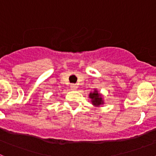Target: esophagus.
Instances as JSON below:
<instances>
[{
    "mask_svg": "<svg viewBox=\"0 0 156 156\" xmlns=\"http://www.w3.org/2000/svg\"><path fill=\"white\" fill-rule=\"evenodd\" d=\"M77 87H77L76 84H71V85H70V89H71V90H76Z\"/></svg>",
    "mask_w": 156,
    "mask_h": 156,
    "instance_id": "1",
    "label": "esophagus"
}]
</instances>
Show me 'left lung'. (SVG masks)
I'll use <instances>...</instances> for the list:
<instances>
[{
  "label": "left lung",
  "instance_id": "8db88e82",
  "mask_svg": "<svg viewBox=\"0 0 156 156\" xmlns=\"http://www.w3.org/2000/svg\"><path fill=\"white\" fill-rule=\"evenodd\" d=\"M89 98L91 99L90 102L94 107H100L101 105H104V98L101 94L99 93L97 89H94L93 92H90L89 94Z\"/></svg>",
  "mask_w": 156,
  "mask_h": 156
}]
</instances>
